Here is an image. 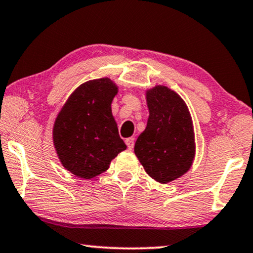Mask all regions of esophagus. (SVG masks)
<instances>
[{"instance_id":"esophagus-1","label":"esophagus","mask_w":253,"mask_h":253,"mask_svg":"<svg viewBox=\"0 0 253 253\" xmlns=\"http://www.w3.org/2000/svg\"><path fill=\"white\" fill-rule=\"evenodd\" d=\"M126 145H127V148L129 149V150H131L134 148V143H135V139L133 138V137H128V138H126Z\"/></svg>"}]
</instances>
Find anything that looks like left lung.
Masks as SVG:
<instances>
[{"label": "left lung", "instance_id": "left-lung-1", "mask_svg": "<svg viewBox=\"0 0 253 253\" xmlns=\"http://www.w3.org/2000/svg\"><path fill=\"white\" fill-rule=\"evenodd\" d=\"M149 118L134 152L148 175L170 183L190 170L195 158V136L187 105L175 90L156 85L145 90Z\"/></svg>", "mask_w": 253, "mask_h": 253}]
</instances>
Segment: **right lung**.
Masks as SVG:
<instances>
[{"mask_svg":"<svg viewBox=\"0 0 253 253\" xmlns=\"http://www.w3.org/2000/svg\"><path fill=\"white\" fill-rule=\"evenodd\" d=\"M118 89L108 77L83 83L56 116L52 130L56 156L63 168L79 178L102 174L127 149L111 110Z\"/></svg>","mask_w":253,"mask_h":253,"instance_id":"add662e5","label":"right lung"}]
</instances>
